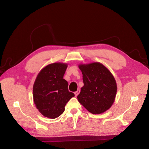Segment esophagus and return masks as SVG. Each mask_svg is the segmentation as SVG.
I'll return each mask as SVG.
<instances>
[{"label":"esophagus","instance_id":"1","mask_svg":"<svg viewBox=\"0 0 149 149\" xmlns=\"http://www.w3.org/2000/svg\"><path fill=\"white\" fill-rule=\"evenodd\" d=\"M79 93H80V90H79V89H78L77 91H76L74 93L75 96H77L79 94Z\"/></svg>","mask_w":149,"mask_h":149}]
</instances>
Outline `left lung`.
<instances>
[{"mask_svg":"<svg viewBox=\"0 0 149 149\" xmlns=\"http://www.w3.org/2000/svg\"><path fill=\"white\" fill-rule=\"evenodd\" d=\"M79 68L84 82L77 96L79 102L93 114L105 112L111 107L116 96L117 84L113 75L98 62L81 64Z\"/></svg>","mask_w":149,"mask_h":149,"instance_id":"8db88e82","label":"left lung"}]
</instances>
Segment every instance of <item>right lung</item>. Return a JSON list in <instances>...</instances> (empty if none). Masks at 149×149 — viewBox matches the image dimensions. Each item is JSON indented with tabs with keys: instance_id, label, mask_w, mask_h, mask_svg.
<instances>
[{
	"instance_id": "right-lung-1",
	"label": "right lung",
	"mask_w": 149,
	"mask_h": 149,
	"mask_svg": "<svg viewBox=\"0 0 149 149\" xmlns=\"http://www.w3.org/2000/svg\"><path fill=\"white\" fill-rule=\"evenodd\" d=\"M67 64L54 63L47 65L37 75L33 86L34 103L44 117L55 119L61 115L67 103L75 96L68 91L63 79Z\"/></svg>"
}]
</instances>
